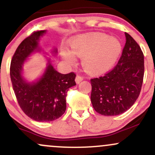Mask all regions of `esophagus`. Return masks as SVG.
I'll use <instances>...</instances> for the list:
<instances>
[{
	"label": "esophagus",
	"instance_id": "esophagus-1",
	"mask_svg": "<svg viewBox=\"0 0 155 155\" xmlns=\"http://www.w3.org/2000/svg\"><path fill=\"white\" fill-rule=\"evenodd\" d=\"M82 80H83V78L81 77V76H76V79H75V81H76V83L77 84H79L81 82V81H82Z\"/></svg>",
	"mask_w": 155,
	"mask_h": 155
}]
</instances>
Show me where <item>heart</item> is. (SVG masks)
Returning a JSON list of instances; mask_svg holds the SVG:
<instances>
[{"label": "heart", "instance_id": "heart-1", "mask_svg": "<svg viewBox=\"0 0 155 155\" xmlns=\"http://www.w3.org/2000/svg\"><path fill=\"white\" fill-rule=\"evenodd\" d=\"M71 51L63 48L62 58L68 65L76 63V57L81 58L85 71L99 74L113 67L120 56L122 45L118 39L102 33H90L76 37L71 42Z\"/></svg>", "mask_w": 155, "mask_h": 155}]
</instances>
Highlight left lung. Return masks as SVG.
I'll return each mask as SVG.
<instances>
[{
  "label": "left lung",
  "mask_w": 155,
  "mask_h": 155,
  "mask_svg": "<svg viewBox=\"0 0 155 155\" xmlns=\"http://www.w3.org/2000/svg\"><path fill=\"white\" fill-rule=\"evenodd\" d=\"M118 63L104 76L91 79V102L104 116H117L135 104L144 74V58L140 47L128 33Z\"/></svg>",
  "instance_id": "left-lung-1"
}]
</instances>
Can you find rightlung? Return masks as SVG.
<instances>
[{
	"instance_id": "1",
	"label": "right lung",
	"mask_w": 155,
	"mask_h": 155,
	"mask_svg": "<svg viewBox=\"0 0 155 155\" xmlns=\"http://www.w3.org/2000/svg\"><path fill=\"white\" fill-rule=\"evenodd\" d=\"M47 31L33 33L19 45L10 68L12 87L18 104L24 113L37 122H51L60 118L66 110L68 90L76 85L74 73L62 74L51 65L50 58L43 74L34 81H28L24 75L25 64L36 52L49 55L39 45L40 39ZM56 56L58 49L52 48L49 54Z\"/></svg>"
}]
</instances>
